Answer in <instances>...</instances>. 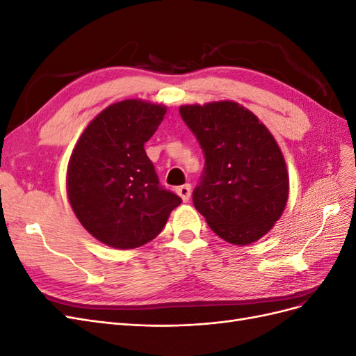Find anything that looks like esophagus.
I'll return each instance as SVG.
<instances>
[{"label": "esophagus", "instance_id": "1", "mask_svg": "<svg viewBox=\"0 0 356 356\" xmlns=\"http://www.w3.org/2000/svg\"><path fill=\"white\" fill-rule=\"evenodd\" d=\"M177 193L181 196L182 200L187 202L190 199V196H191V186L190 184L179 186V187H177Z\"/></svg>", "mask_w": 356, "mask_h": 356}]
</instances>
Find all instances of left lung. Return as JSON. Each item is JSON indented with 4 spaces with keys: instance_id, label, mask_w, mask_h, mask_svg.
I'll return each mask as SVG.
<instances>
[{
    "instance_id": "obj_1",
    "label": "left lung",
    "mask_w": 356,
    "mask_h": 356,
    "mask_svg": "<svg viewBox=\"0 0 356 356\" xmlns=\"http://www.w3.org/2000/svg\"><path fill=\"white\" fill-rule=\"evenodd\" d=\"M204 156L193 203L221 239L258 241L288 200L285 160L267 127L242 105L222 101L179 108Z\"/></svg>"
}]
</instances>
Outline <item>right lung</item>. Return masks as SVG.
I'll list each match as a JSON object with an SVG mask.
<instances>
[{
  "mask_svg": "<svg viewBox=\"0 0 356 356\" xmlns=\"http://www.w3.org/2000/svg\"><path fill=\"white\" fill-rule=\"evenodd\" d=\"M165 114L166 106L139 99L113 104L86 127L71 154L72 211L93 238L117 250L154 239L182 202L160 184L144 148Z\"/></svg>",
  "mask_w": 356,
  "mask_h": 356,
  "instance_id": "add662e5",
  "label": "right lung"
}]
</instances>
